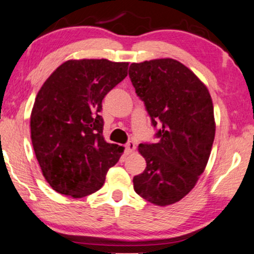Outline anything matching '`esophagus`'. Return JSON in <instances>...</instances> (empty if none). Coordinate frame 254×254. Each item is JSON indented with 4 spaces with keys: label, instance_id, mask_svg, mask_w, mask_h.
<instances>
[{
    "label": "esophagus",
    "instance_id": "1",
    "mask_svg": "<svg viewBox=\"0 0 254 254\" xmlns=\"http://www.w3.org/2000/svg\"><path fill=\"white\" fill-rule=\"evenodd\" d=\"M135 149H136V145H135L133 141H129L126 145H125V151H126V154H131V152L135 151Z\"/></svg>",
    "mask_w": 254,
    "mask_h": 254
}]
</instances>
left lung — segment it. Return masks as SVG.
Returning <instances> with one entry per match:
<instances>
[{
	"label": "left lung",
	"instance_id": "1",
	"mask_svg": "<svg viewBox=\"0 0 254 254\" xmlns=\"http://www.w3.org/2000/svg\"><path fill=\"white\" fill-rule=\"evenodd\" d=\"M129 77L159 129L157 143H141L147 163L134 190L156 206L178 202L206 169L215 138L214 106L207 86L182 62L155 59L131 64Z\"/></svg>",
	"mask_w": 254,
	"mask_h": 254
}]
</instances>
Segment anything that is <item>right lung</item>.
I'll list each match as a JSON object with an SVG mask.
<instances>
[{
    "instance_id": "right-lung-1",
    "label": "right lung",
    "mask_w": 254,
    "mask_h": 254,
    "mask_svg": "<svg viewBox=\"0 0 254 254\" xmlns=\"http://www.w3.org/2000/svg\"><path fill=\"white\" fill-rule=\"evenodd\" d=\"M128 62L68 60L41 86L31 112V140L52 189L67 196L97 192L124 147L107 143L99 116L107 92L127 76Z\"/></svg>"
}]
</instances>
